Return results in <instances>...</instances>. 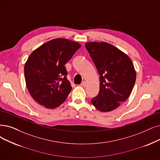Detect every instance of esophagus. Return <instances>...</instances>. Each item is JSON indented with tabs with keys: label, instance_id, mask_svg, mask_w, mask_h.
I'll return each mask as SVG.
<instances>
[{
	"label": "esophagus",
	"instance_id": "34e87169",
	"mask_svg": "<svg viewBox=\"0 0 160 160\" xmlns=\"http://www.w3.org/2000/svg\"><path fill=\"white\" fill-rule=\"evenodd\" d=\"M80 86H82V87H85V86H86V82L85 81H84V82H82L81 83V84H80Z\"/></svg>",
	"mask_w": 160,
	"mask_h": 160
}]
</instances>
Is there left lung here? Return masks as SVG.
Returning <instances> with one entry per match:
<instances>
[{"label": "left lung", "mask_w": 160, "mask_h": 160, "mask_svg": "<svg viewBox=\"0 0 160 160\" xmlns=\"http://www.w3.org/2000/svg\"><path fill=\"white\" fill-rule=\"evenodd\" d=\"M85 47L100 75L99 92L92 103L101 112L112 111L128 99L133 88L136 72L133 63L108 43L87 42Z\"/></svg>", "instance_id": "obj_1"}]
</instances>
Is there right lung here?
<instances>
[{"mask_svg": "<svg viewBox=\"0 0 160 160\" xmlns=\"http://www.w3.org/2000/svg\"><path fill=\"white\" fill-rule=\"evenodd\" d=\"M81 47L65 38L48 41L32 52L24 67L26 85L32 98L47 108H55L67 99L72 87L65 65Z\"/></svg>", "mask_w": 160, "mask_h": 160, "instance_id": "right-lung-1", "label": "right lung"}]
</instances>
